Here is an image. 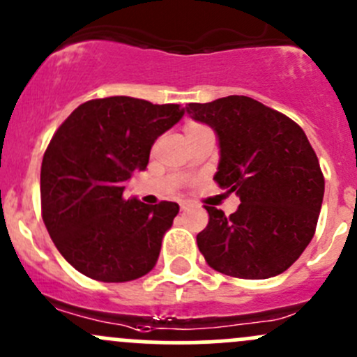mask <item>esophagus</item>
I'll use <instances>...</instances> for the list:
<instances>
[{
  "instance_id": "1",
  "label": "esophagus",
  "mask_w": 357,
  "mask_h": 357,
  "mask_svg": "<svg viewBox=\"0 0 357 357\" xmlns=\"http://www.w3.org/2000/svg\"><path fill=\"white\" fill-rule=\"evenodd\" d=\"M189 203H187V201H182V203H180V209H187V208H189Z\"/></svg>"
}]
</instances>
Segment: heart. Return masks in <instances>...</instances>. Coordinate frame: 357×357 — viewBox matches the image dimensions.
Masks as SVG:
<instances>
[{
	"label": "heart",
	"instance_id": "heart-1",
	"mask_svg": "<svg viewBox=\"0 0 357 357\" xmlns=\"http://www.w3.org/2000/svg\"><path fill=\"white\" fill-rule=\"evenodd\" d=\"M197 127H203V125H199V123H189V125H187V127H185V132H187V130H192V128H197Z\"/></svg>",
	"mask_w": 357,
	"mask_h": 357
}]
</instances>
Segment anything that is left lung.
<instances>
[{
    "label": "left lung",
    "instance_id": "obj_1",
    "mask_svg": "<svg viewBox=\"0 0 357 357\" xmlns=\"http://www.w3.org/2000/svg\"><path fill=\"white\" fill-rule=\"evenodd\" d=\"M185 109L216 132L215 180L241 199L230 216L204 206L209 222L197 234V248L206 263L248 280L284 273L313 238L325 194V178L304 130L248 96L190 102Z\"/></svg>",
    "mask_w": 357,
    "mask_h": 357
}]
</instances>
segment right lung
Returning a JSON list of instances; mask_svg holds the SVG:
<instances>
[{"instance_id": "1", "label": "right lung", "mask_w": 357, "mask_h": 357, "mask_svg": "<svg viewBox=\"0 0 357 357\" xmlns=\"http://www.w3.org/2000/svg\"><path fill=\"white\" fill-rule=\"evenodd\" d=\"M185 109L112 96L73 109L41 167L43 220L65 259L99 282H130L153 270L178 204L125 199L127 180Z\"/></svg>"}]
</instances>
